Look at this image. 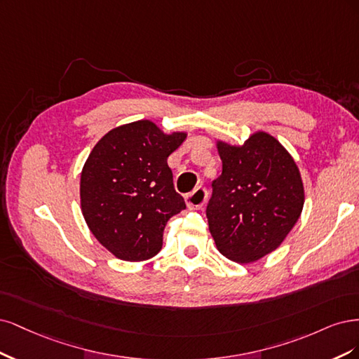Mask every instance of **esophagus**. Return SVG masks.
<instances>
[{
	"mask_svg": "<svg viewBox=\"0 0 359 359\" xmlns=\"http://www.w3.org/2000/svg\"><path fill=\"white\" fill-rule=\"evenodd\" d=\"M184 201H187L188 209L191 210H200L207 201V191L204 188H196L191 194L184 196Z\"/></svg>",
	"mask_w": 359,
	"mask_h": 359,
	"instance_id": "esophagus-1",
	"label": "esophagus"
}]
</instances>
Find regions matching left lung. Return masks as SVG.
<instances>
[{
    "instance_id": "obj_1",
    "label": "left lung",
    "mask_w": 359,
    "mask_h": 359,
    "mask_svg": "<svg viewBox=\"0 0 359 359\" xmlns=\"http://www.w3.org/2000/svg\"><path fill=\"white\" fill-rule=\"evenodd\" d=\"M222 175L207 205L210 234L228 259L250 264L279 248L304 205V184L291 154L265 131L243 144L216 140Z\"/></svg>"
}]
</instances>
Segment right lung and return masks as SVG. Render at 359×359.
Instances as JSON below:
<instances>
[{"mask_svg": "<svg viewBox=\"0 0 359 359\" xmlns=\"http://www.w3.org/2000/svg\"><path fill=\"white\" fill-rule=\"evenodd\" d=\"M187 135L165 134L144 119L110 130L90 150L80 175V207L111 255L138 262L163 248L167 221L187 207L167 164Z\"/></svg>", "mask_w": 359, "mask_h": 359, "instance_id": "obj_1", "label": "right lung"}]
</instances>
